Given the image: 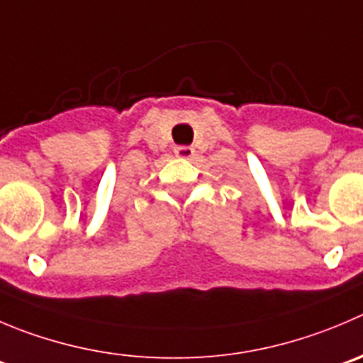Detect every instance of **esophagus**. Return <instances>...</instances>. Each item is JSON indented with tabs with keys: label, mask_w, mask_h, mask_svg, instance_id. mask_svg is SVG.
<instances>
[{
	"label": "esophagus",
	"mask_w": 363,
	"mask_h": 363,
	"mask_svg": "<svg viewBox=\"0 0 363 363\" xmlns=\"http://www.w3.org/2000/svg\"><path fill=\"white\" fill-rule=\"evenodd\" d=\"M194 147H191V146H178L174 150V155L178 158H192L194 157Z\"/></svg>",
	"instance_id": "34e87169"
}]
</instances>
